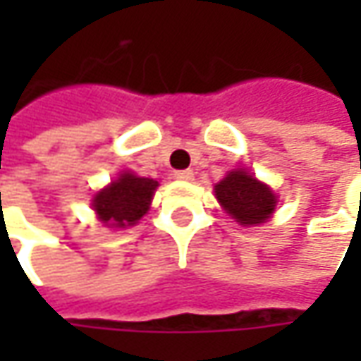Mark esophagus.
Segmentation results:
<instances>
[{"mask_svg":"<svg viewBox=\"0 0 361 361\" xmlns=\"http://www.w3.org/2000/svg\"><path fill=\"white\" fill-rule=\"evenodd\" d=\"M174 178H176V180H185V183H188V180L195 178V173H192V171H176V173H174Z\"/></svg>","mask_w":361,"mask_h":361,"instance_id":"esophagus-1","label":"esophagus"}]
</instances>
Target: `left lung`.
Returning a JSON list of instances; mask_svg holds the SVG:
<instances>
[{
	"label": "left lung",
	"instance_id": "left-lung-1",
	"mask_svg": "<svg viewBox=\"0 0 361 361\" xmlns=\"http://www.w3.org/2000/svg\"><path fill=\"white\" fill-rule=\"evenodd\" d=\"M215 197L243 227H257L265 223L277 207L273 190L245 169H235L221 183H216Z\"/></svg>",
	"mask_w": 361,
	"mask_h": 361
}]
</instances>
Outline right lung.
Returning <instances> with one entry per match:
<instances>
[{"label": "right lung", "instance_id": "right-lung-1", "mask_svg": "<svg viewBox=\"0 0 361 361\" xmlns=\"http://www.w3.org/2000/svg\"><path fill=\"white\" fill-rule=\"evenodd\" d=\"M159 180L132 173H120L116 180L96 192L92 209L110 229H126L148 213Z\"/></svg>", "mask_w": 361, "mask_h": 361}]
</instances>
